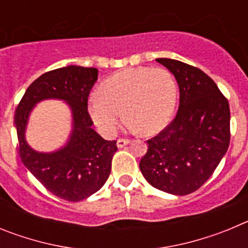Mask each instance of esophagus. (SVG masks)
<instances>
[{
    "label": "esophagus",
    "instance_id": "1",
    "mask_svg": "<svg viewBox=\"0 0 248 248\" xmlns=\"http://www.w3.org/2000/svg\"><path fill=\"white\" fill-rule=\"evenodd\" d=\"M130 143L128 139H118L117 140V146L118 148H124L125 145H128V144Z\"/></svg>",
    "mask_w": 248,
    "mask_h": 248
}]
</instances>
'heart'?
Listing matches in <instances>:
<instances>
[{"label": "heart", "mask_w": 248, "mask_h": 248, "mask_svg": "<svg viewBox=\"0 0 248 248\" xmlns=\"http://www.w3.org/2000/svg\"><path fill=\"white\" fill-rule=\"evenodd\" d=\"M177 87L164 68L130 67L113 74L88 98V113L104 137L115 134L123 115L131 131L153 135L169 124L175 110Z\"/></svg>", "instance_id": "1"}]
</instances>
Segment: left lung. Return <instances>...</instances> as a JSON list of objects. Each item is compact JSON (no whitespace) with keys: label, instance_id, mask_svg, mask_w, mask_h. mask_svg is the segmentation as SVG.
Instances as JSON below:
<instances>
[{"label":"left lung","instance_id":"obj_1","mask_svg":"<svg viewBox=\"0 0 248 248\" xmlns=\"http://www.w3.org/2000/svg\"><path fill=\"white\" fill-rule=\"evenodd\" d=\"M174 74L180 92L176 117L148 140L140 160L146 181L168 194L184 196L209 180L230 145V107L214 80L201 69L157 58Z\"/></svg>","mask_w":248,"mask_h":248}]
</instances>
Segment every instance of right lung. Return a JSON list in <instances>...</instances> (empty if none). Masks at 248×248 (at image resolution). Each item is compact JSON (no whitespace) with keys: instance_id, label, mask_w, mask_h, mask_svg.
Here are the masks:
<instances>
[{"instance_id":"right-lung-1","label":"right lung","mask_w":248,"mask_h":248,"mask_svg":"<svg viewBox=\"0 0 248 248\" xmlns=\"http://www.w3.org/2000/svg\"><path fill=\"white\" fill-rule=\"evenodd\" d=\"M97 79V68L67 65L47 72L28 87L15 114L22 163L48 191L72 202L89 198L104 185L118 150L117 141L103 139L92 128L88 95ZM48 99L68 105L72 130L64 146L45 153L27 143L25 130L34 107Z\"/></svg>"}]
</instances>
